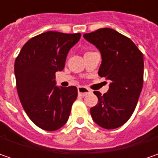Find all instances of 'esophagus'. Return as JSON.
I'll return each instance as SVG.
<instances>
[{"instance_id":"34e87169","label":"esophagus","mask_w":158,"mask_h":158,"mask_svg":"<svg viewBox=\"0 0 158 158\" xmlns=\"http://www.w3.org/2000/svg\"><path fill=\"white\" fill-rule=\"evenodd\" d=\"M77 90H78V94L81 95V96H86L90 92V89H89L86 87H83V86H79L77 88Z\"/></svg>"}]
</instances>
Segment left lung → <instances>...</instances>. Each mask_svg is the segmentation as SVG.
<instances>
[{
    "label": "left lung",
    "mask_w": 158,
    "mask_h": 158,
    "mask_svg": "<svg viewBox=\"0 0 158 158\" xmlns=\"http://www.w3.org/2000/svg\"><path fill=\"white\" fill-rule=\"evenodd\" d=\"M83 38L100 51L98 75L110 82L103 96L94 91L98 103L90 108L91 117L103 128L119 127L133 114L143 89V53L130 39L110 28L85 33Z\"/></svg>",
    "instance_id": "obj_1"
}]
</instances>
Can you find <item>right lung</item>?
Listing matches in <instances>:
<instances>
[{"instance_id": "add662e5", "label": "right lung", "mask_w": 158, "mask_h": 158, "mask_svg": "<svg viewBox=\"0 0 158 158\" xmlns=\"http://www.w3.org/2000/svg\"><path fill=\"white\" fill-rule=\"evenodd\" d=\"M80 38L81 33L46 31L28 40L15 59L19 99L28 117L44 130L63 127L77 98L76 86L55 85V73L63 69L70 48Z\"/></svg>"}]
</instances>
